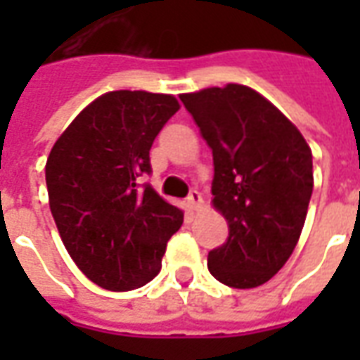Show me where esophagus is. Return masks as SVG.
I'll return each mask as SVG.
<instances>
[{
	"instance_id": "esophagus-1",
	"label": "esophagus",
	"mask_w": 360,
	"mask_h": 360,
	"mask_svg": "<svg viewBox=\"0 0 360 360\" xmlns=\"http://www.w3.org/2000/svg\"><path fill=\"white\" fill-rule=\"evenodd\" d=\"M200 202H202V195H200V193H198L196 188H193V191H191V193H188V196H187L188 208H191V210H195V208H198V204H200Z\"/></svg>"
}]
</instances>
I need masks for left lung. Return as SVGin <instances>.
<instances>
[{"mask_svg": "<svg viewBox=\"0 0 360 360\" xmlns=\"http://www.w3.org/2000/svg\"><path fill=\"white\" fill-rule=\"evenodd\" d=\"M214 158L212 195L229 237L208 252L214 278L250 289L276 276L301 237L312 152L299 129L243 84L181 94Z\"/></svg>", "mask_w": 360, "mask_h": 360, "instance_id": "left-lung-1", "label": "left lung"}]
</instances>
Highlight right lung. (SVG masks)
Segmentation results:
<instances>
[{"mask_svg":"<svg viewBox=\"0 0 360 360\" xmlns=\"http://www.w3.org/2000/svg\"><path fill=\"white\" fill-rule=\"evenodd\" d=\"M177 110L169 94L108 92L75 117L48 156L46 185L61 241L103 289L131 291L156 278L183 224V212L139 179L152 173V142Z\"/></svg>","mask_w":360,"mask_h":360,"instance_id":"add662e5","label":"right lung"}]
</instances>
